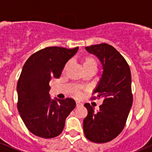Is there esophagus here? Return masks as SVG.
I'll list each match as a JSON object with an SVG mask.
<instances>
[{
  "mask_svg": "<svg viewBox=\"0 0 152 152\" xmlns=\"http://www.w3.org/2000/svg\"><path fill=\"white\" fill-rule=\"evenodd\" d=\"M82 106V103H78V102L76 103V108H77V107H79V106Z\"/></svg>",
  "mask_w": 152,
  "mask_h": 152,
  "instance_id": "1",
  "label": "esophagus"
}]
</instances>
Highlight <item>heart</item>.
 <instances>
[{
    "label": "heart",
    "instance_id": "1",
    "mask_svg": "<svg viewBox=\"0 0 152 152\" xmlns=\"http://www.w3.org/2000/svg\"><path fill=\"white\" fill-rule=\"evenodd\" d=\"M82 62H83V66H84L85 69L86 70L87 73H94L97 69V66H98V61L97 58H95L94 57L90 56V55H86L84 56L82 59ZM69 63L70 62L68 61L65 64L63 68V71H66V69L69 66ZM73 95L75 97L78 99H80L83 97V91L79 89H76L73 91Z\"/></svg>",
    "mask_w": 152,
    "mask_h": 152
}]
</instances>
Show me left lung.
Here are the masks:
<instances>
[{
  "label": "left lung",
  "mask_w": 152,
  "mask_h": 152,
  "mask_svg": "<svg viewBox=\"0 0 152 152\" xmlns=\"http://www.w3.org/2000/svg\"><path fill=\"white\" fill-rule=\"evenodd\" d=\"M86 49L103 64V75L91 99L103 100L97 112L90 103L84 105L88 110L83 121L84 134L93 142H108L121 133L133 104L130 66L124 57L109 44L103 42Z\"/></svg>",
  "instance_id": "1"
}]
</instances>
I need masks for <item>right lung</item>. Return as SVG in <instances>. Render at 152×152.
I'll list each match as a JSON object with an SVG mask.
<instances>
[{
	"mask_svg": "<svg viewBox=\"0 0 152 152\" xmlns=\"http://www.w3.org/2000/svg\"><path fill=\"white\" fill-rule=\"evenodd\" d=\"M79 47L49 46L34 53L26 61L17 83V108L30 132L45 139L61 134L66 117L76 107L74 100H52L49 82L59 78L65 64Z\"/></svg>",
	"mask_w": 152,
	"mask_h": 152,
	"instance_id": "1",
	"label": "right lung"
}]
</instances>
